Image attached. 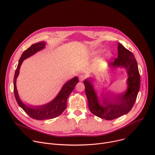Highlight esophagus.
I'll list each match as a JSON object with an SVG mask.
<instances>
[{
  "mask_svg": "<svg viewBox=\"0 0 155 155\" xmlns=\"http://www.w3.org/2000/svg\"><path fill=\"white\" fill-rule=\"evenodd\" d=\"M78 78H79V80L80 81H83L84 80H85V75H80Z\"/></svg>",
  "mask_w": 155,
  "mask_h": 155,
  "instance_id": "34e87169",
  "label": "esophagus"
}]
</instances>
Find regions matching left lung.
<instances>
[{
  "label": "left lung",
  "instance_id": "8db88e82",
  "mask_svg": "<svg viewBox=\"0 0 155 155\" xmlns=\"http://www.w3.org/2000/svg\"><path fill=\"white\" fill-rule=\"evenodd\" d=\"M117 49V58L109 64L113 68L124 67L126 69L128 78L127 89L125 93L116 94L110 91H106L101 96V102L90 78L83 81L91 112L97 117L109 120L127 114L132 109L140 85V76L134 54L119 43Z\"/></svg>",
  "mask_w": 155,
  "mask_h": 155
}]
</instances>
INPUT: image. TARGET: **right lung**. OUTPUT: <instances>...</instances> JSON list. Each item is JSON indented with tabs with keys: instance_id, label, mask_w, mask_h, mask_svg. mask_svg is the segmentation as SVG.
Returning <instances> with one entry per match:
<instances>
[{
	"instance_id": "obj_1",
	"label": "right lung",
	"mask_w": 155,
	"mask_h": 155,
	"mask_svg": "<svg viewBox=\"0 0 155 155\" xmlns=\"http://www.w3.org/2000/svg\"><path fill=\"white\" fill-rule=\"evenodd\" d=\"M45 46V42L41 41L39 43L32 45L29 48H28L23 52L18 61V64L15 70L13 79V91L18 104L30 117L40 120L51 119L60 116L67 107V100L68 96L72 93L76 85L78 83V78L77 77L68 80L64 84L58 96L52 101L45 105L36 106H28L20 100L17 90L16 81L19 75L21 65L25 59L30 58V56L37 52L44 49Z\"/></svg>"
}]
</instances>
